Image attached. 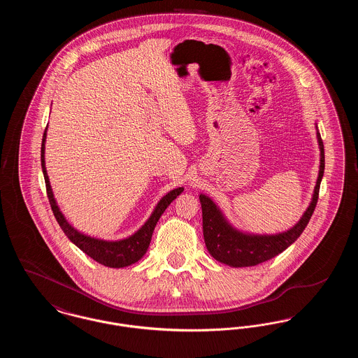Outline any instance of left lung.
<instances>
[{
  "label": "left lung",
  "instance_id": "8db88e82",
  "mask_svg": "<svg viewBox=\"0 0 358 358\" xmlns=\"http://www.w3.org/2000/svg\"><path fill=\"white\" fill-rule=\"evenodd\" d=\"M317 141L320 148V171L318 178L311 196V201L299 222L294 224L287 231L279 234H251L235 228L227 216L222 213L219 205L209 196L200 193L199 199L203 209V232L205 245L209 254L217 262L229 267H252L273 259L283 252L306 228L308 220L318 201L320 185L324 177V142L315 123Z\"/></svg>",
  "mask_w": 358,
  "mask_h": 358
}]
</instances>
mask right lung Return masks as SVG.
I'll use <instances>...</instances> for the list:
<instances>
[{"mask_svg": "<svg viewBox=\"0 0 358 358\" xmlns=\"http://www.w3.org/2000/svg\"><path fill=\"white\" fill-rule=\"evenodd\" d=\"M45 141H47V129L44 131L43 143H41V168H43L47 194L50 199L53 215L59 222V225L62 227L63 232L66 234V236L85 254L106 267L123 268L136 263L142 256L146 254L149 248L157 222L159 220L165 209L171 204V201L176 200L177 196H180L184 192V187H176L171 192H168L154 206L150 217L138 231L127 238H120V240H104V238L85 235L83 232L78 231L72 224H69L56 203L51 182H50V177L45 168Z\"/></svg>", "mask_w": 358, "mask_h": 358, "instance_id": "1", "label": "right lung"}]
</instances>
